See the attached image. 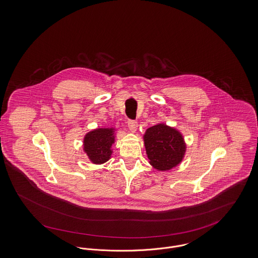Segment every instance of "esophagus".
Returning a JSON list of instances; mask_svg holds the SVG:
<instances>
[{"mask_svg": "<svg viewBox=\"0 0 258 258\" xmlns=\"http://www.w3.org/2000/svg\"><path fill=\"white\" fill-rule=\"evenodd\" d=\"M127 125H128V128L132 131V132H136L138 130V123L136 120H133V119H128L127 121Z\"/></svg>", "mask_w": 258, "mask_h": 258, "instance_id": "34e87169", "label": "esophagus"}]
</instances>
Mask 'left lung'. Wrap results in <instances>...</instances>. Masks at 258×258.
<instances>
[{
  "label": "left lung",
  "instance_id": "obj_1",
  "mask_svg": "<svg viewBox=\"0 0 258 258\" xmlns=\"http://www.w3.org/2000/svg\"><path fill=\"white\" fill-rule=\"evenodd\" d=\"M143 140L149 163L157 170H169L184 157L186 144L182 135L164 123L147 128Z\"/></svg>",
  "mask_w": 258,
  "mask_h": 258
}]
</instances>
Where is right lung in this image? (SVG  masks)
Listing matches in <instances>:
<instances>
[{
  "label": "right lung",
  "mask_w": 258,
  "mask_h": 258,
  "mask_svg": "<svg viewBox=\"0 0 258 258\" xmlns=\"http://www.w3.org/2000/svg\"><path fill=\"white\" fill-rule=\"evenodd\" d=\"M114 143V128H97L85 136L84 151L93 163L102 164L111 158V147Z\"/></svg>",
  "instance_id": "1"
}]
</instances>
